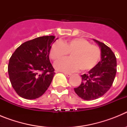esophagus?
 Instances as JSON below:
<instances>
[{
    "label": "esophagus",
    "instance_id": "34e87169",
    "mask_svg": "<svg viewBox=\"0 0 127 127\" xmlns=\"http://www.w3.org/2000/svg\"><path fill=\"white\" fill-rule=\"evenodd\" d=\"M64 74L66 76H67V77H70V76L72 75L70 73H67V72H64Z\"/></svg>",
    "mask_w": 127,
    "mask_h": 127
}]
</instances>
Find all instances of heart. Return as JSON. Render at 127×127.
<instances>
[{
    "label": "heart",
    "instance_id": "1",
    "mask_svg": "<svg viewBox=\"0 0 127 127\" xmlns=\"http://www.w3.org/2000/svg\"><path fill=\"white\" fill-rule=\"evenodd\" d=\"M70 54V58L64 59L55 67L60 71L81 72L91 70L96 67L101 57V51L97 46L83 38H74L68 41L54 42L50 48V58L57 62Z\"/></svg>",
    "mask_w": 127,
    "mask_h": 127
}]
</instances>
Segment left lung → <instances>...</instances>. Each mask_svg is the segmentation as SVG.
Masks as SVG:
<instances>
[{"instance_id": "left-lung-1", "label": "left lung", "mask_w": 127, "mask_h": 127, "mask_svg": "<svg viewBox=\"0 0 127 127\" xmlns=\"http://www.w3.org/2000/svg\"><path fill=\"white\" fill-rule=\"evenodd\" d=\"M101 48V60L88 74L82 75V82L75 92L86 100L102 97L113 85L116 73V58L111 48L94 39Z\"/></svg>"}]
</instances>
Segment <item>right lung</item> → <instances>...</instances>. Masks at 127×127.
<instances>
[{"label": "right lung", "instance_id": "right-lung-1", "mask_svg": "<svg viewBox=\"0 0 127 127\" xmlns=\"http://www.w3.org/2000/svg\"><path fill=\"white\" fill-rule=\"evenodd\" d=\"M55 36L37 37L22 44L9 59L8 73L13 88L26 99H35L44 94L55 73L49 52Z\"/></svg>", "mask_w": 127, "mask_h": 127}]
</instances>
